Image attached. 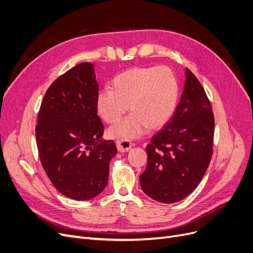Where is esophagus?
<instances>
[{
  "instance_id": "obj_1",
  "label": "esophagus",
  "mask_w": 253,
  "mask_h": 253,
  "mask_svg": "<svg viewBox=\"0 0 253 253\" xmlns=\"http://www.w3.org/2000/svg\"><path fill=\"white\" fill-rule=\"evenodd\" d=\"M116 147L120 153H126V151L132 148V143H130L128 140H117Z\"/></svg>"
}]
</instances>
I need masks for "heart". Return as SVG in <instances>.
<instances>
[{"mask_svg":"<svg viewBox=\"0 0 253 253\" xmlns=\"http://www.w3.org/2000/svg\"><path fill=\"white\" fill-rule=\"evenodd\" d=\"M112 89L97 94L96 110L106 124L112 125L132 111L126 119L109 129L112 138H137L149 126H165L174 114L178 99V82L166 66L133 67L116 76Z\"/></svg>","mask_w":253,"mask_h":253,"instance_id":"1","label":"heart"}]
</instances>
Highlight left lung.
<instances>
[{"instance_id": "1", "label": "left lung", "mask_w": 253, "mask_h": 253, "mask_svg": "<svg viewBox=\"0 0 253 253\" xmlns=\"http://www.w3.org/2000/svg\"><path fill=\"white\" fill-rule=\"evenodd\" d=\"M215 119L197 78L186 68L179 103L146 146L147 166L140 175L144 193L159 203L186 198L203 179L213 155Z\"/></svg>"}]
</instances>
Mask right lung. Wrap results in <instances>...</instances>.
<instances>
[{
	"label": "right lung",
	"instance_id": "1",
	"mask_svg": "<svg viewBox=\"0 0 253 253\" xmlns=\"http://www.w3.org/2000/svg\"><path fill=\"white\" fill-rule=\"evenodd\" d=\"M97 94L94 65L80 63L54 81L38 113L35 133L42 165L60 193L76 200L102 193L117 153L113 140L102 139Z\"/></svg>",
	"mask_w": 253,
	"mask_h": 253
}]
</instances>
